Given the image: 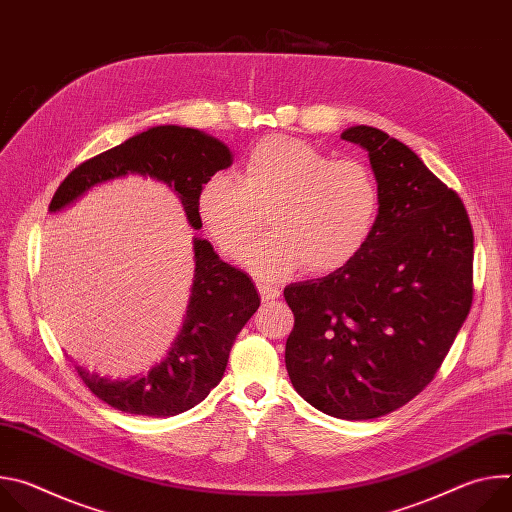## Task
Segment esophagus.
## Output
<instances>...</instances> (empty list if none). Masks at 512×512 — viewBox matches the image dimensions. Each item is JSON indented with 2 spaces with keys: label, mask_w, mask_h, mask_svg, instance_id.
Returning a JSON list of instances; mask_svg holds the SVG:
<instances>
[{
  "label": "esophagus",
  "mask_w": 512,
  "mask_h": 512,
  "mask_svg": "<svg viewBox=\"0 0 512 512\" xmlns=\"http://www.w3.org/2000/svg\"><path fill=\"white\" fill-rule=\"evenodd\" d=\"M257 289H259V294H261L263 302L275 300V298H279V294H281L277 285H269V283H265V281H257Z\"/></svg>",
  "instance_id": "1"
}]
</instances>
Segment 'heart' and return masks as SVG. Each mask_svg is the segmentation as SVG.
<instances>
[{"mask_svg": "<svg viewBox=\"0 0 512 512\" xmlns=\"http://www.w3.org/2000/svg\"><path fill=\"white\" fill-rule=\"evenodd\" d=\"M379 210V184L367 164L334 160L285 135L261 139L239 178L218 172L198 196L202 223L227 257L247 249L265 214L271 233L245 253V265L265 279L302 265L314 275L346 267L371 241Z\"/></svg>", "mask_w": 512, "mask_h": 512, "instance_id": "b5f03b06", "label": "heart"}]
</instances>
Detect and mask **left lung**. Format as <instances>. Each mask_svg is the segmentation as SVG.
Returning a JSON list of instances; mask_svg holds the SVG:
<instances>
[{
	"mask_svg": "<svg viewBox=\"0 0 512 512\" xmlns=\"http://www.w3.org/2000/svg\"><path fill=\"white\" fill-rule=\"evenodd\" d=\"M369 154L381 192L375 233L346 267L283 289L294 312V389L338 419L387 415L435 377L472 306L474 235L458 194L405 143L369 125L342 131Z\"/></svg>",
	"mask_w": 512,
	"mask_h": 512,
	"instance_id": "obj_1",
	"label": "left lung"
}]
</instances>
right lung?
<instances>
[{
    "label": "right lung",
    "instance_id": "add662e5",
    "mask_svg": "<svg viewBox=\"0 0 512 512\" xmlns=\"http://www.w3.org/2000/svg\"><path fill=\"white\" fill-rule=\"evenodd\" d=\"M231 164L233 154L227 145L204 131L180 125L150 127L72 170L52 196L48 212L66 210L95 186L135 174L166 184L182 202L188 225L200 231V190L208 178ZM192 249L190 300L168 354L150 371L127 379L75 367L83 383L119 411L172 417L204 401L225 377L237 334L261 304L251 277L225 263L206 239L194 237Z\"/></svg>",
    "mask_w": 512,
    "mask_h": 512
}]
</instances>
